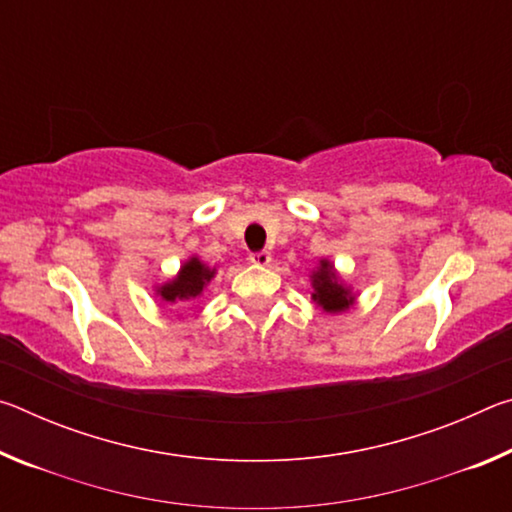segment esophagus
Segmentation results:
<instances>
[{
  "instance_id": "obj_1",
  "label": "esophagus",
  "mask_w": 512,
  "mask_h": 512,
  "mask_svg": "<svg viewBox=\"0 0 512 512\" xmlns=\"http://www.w3.org/2000/svg\"><path fill=\"white\" fill-rule=\"evenodd\" d=\"M250 262H253L255 266H268V264H271V253H268V250L250 253Z\"/></svg>"
}]
</instances>
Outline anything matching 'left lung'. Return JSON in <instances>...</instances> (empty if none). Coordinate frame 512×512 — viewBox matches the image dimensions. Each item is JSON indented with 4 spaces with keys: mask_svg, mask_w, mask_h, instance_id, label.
<instances>
[{
    "mask_svg": "<svg viewBox=\"0 0 512 512\" xmlns=\"http://www.w3.org/2000/svg\"><path fill=\"white\" fill-rule=\"evenodd\" d=\"M311 287H314V293L311 298L318 307H323L327 314H339V311L350 309L354 302V296L350 289H345L343 284L336 277L334 266L327 262V259H320V266L311 275Z\"/></svg>",
    "mask_w": 512,
    "mask_h": 512,
    "instance_id": "obj_1",
    "label": "left lung"
}]
</instances>
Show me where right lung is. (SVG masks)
I'll use <instances>...</instances> for the list:
<instances>
[{"mask_svg":"<svg viewBox=\"0 0 512 512\" xmlns=\"http://www.w3.org/2000/svg\"><path fill=\"white\" fill-rule=\"evenodd\" d=\"M214 277V268H207L201 259L192 257L185 266L180 268L176 280L162 284L158 289L160 298L164 302H178V300H189L201 296V291L207 282Z\"/></svg>","mask_w":512,"mask_h":512,"instance_id":"1","label":"right lung"}]
</instances>
